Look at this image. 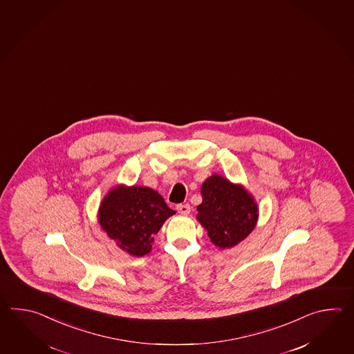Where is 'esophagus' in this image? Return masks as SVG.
Here are the masks:
<instances>
[{"mask_svg": "<svg viewBox=\"0 0 354 354\" xmlns=\"http://www.w3.org/2000/svg\"><path fill=\"white\" fill-rule=\"evenodd\" d=\"M177 211L182 215H187L191 211V207L188 203H180V205H177Z\"/></svg>", "mask_w": 354, "mask_h": 354, "instance_id": "obj_1", "label": "esophagus"}]
</instances>
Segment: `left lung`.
<instances>
[{
  "instance_id": "left-lung-1",
  "label": "left lung",
  "mask_w": 354,
  "mask_h": 354,
  "mask_svg": "<svg viewBox=\"0 0 354 354\" xmlns=\"http://www.w3.org/2000/svg\"><path fill=\"white\" fill-rule=\"evenodd\" d=\"M201 194L203 203L197 206V220L218 248H232L254 229L258 207L241 186L212 174L203 182Z\"/></svg>"
}]
</instances>
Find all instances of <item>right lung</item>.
<instances>
[{
	"label": "right lung",
	"instance_id": "add662e5",
	"mask_svg": "<svg viewBox=\"0 0 354 354\" xmlns=\"http://www.w3.org/2000/svg\"><path fill=\"white\" fill-rule=\"evenodd\" d=\"M174 214L157 191L119 186L101 203L98 223L121 249L140 257L151 252L153 236Z\"/></svg>",
	"mask_w": 354,
	"mask_h": 354
}]
</instances>
